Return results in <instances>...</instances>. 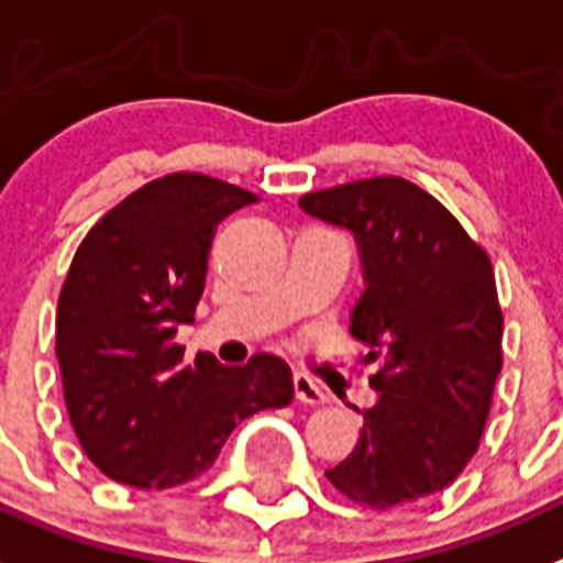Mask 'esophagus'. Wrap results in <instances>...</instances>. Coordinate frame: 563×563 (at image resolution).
<instances>
[{"label":"esophagus","instance_id":"34e87169","mask_svg":"<svg viewBox=\"0 0 563 563\" xmlns=\"http://www.w3.org/2000/svg\"><path fill=\"white\" fill-rule=\"evenodd\" d=\"M292 388H296V397H299L301 402H308V406H322V402H328V394L316 385V379H310V376L301 374V371L292 374Z\"/></svg>","mask_w":563,"mask_h":563}]
</instances>
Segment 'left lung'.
<instances>
[{
  "mask_svg": "<svg viewBox=\"0 0 563 563\" xmlns=\"http://www.w3.org/2000/svg\"><path fill=\"white\" fill-rule=\"evenodd\" d=\"M299 207L360 244L351 333L368 347L376 391L356 408L354 452L324 477L371 509L443 492L475 457L504 365L489 255L438 198L394 175L308 192Z\"/></svg>",
  "mask_w": 563,
  "mask_h": 563,
  "instance_id": "left-lung-1",
  "label": "left lung"
}]
</instances>
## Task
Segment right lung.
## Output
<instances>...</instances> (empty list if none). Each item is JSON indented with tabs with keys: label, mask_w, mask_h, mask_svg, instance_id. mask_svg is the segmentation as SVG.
<instances>
[{
	"label": "right lung",
	"mask_w": 563,
	"mask_h": 563,
	"mask_svg": "<svg viewBox=\"0 0 563 563\" xmlns=\"http://www.w3.org/2000/svg\"><path fill=\"white\" fill-rule=\"evenodd\" d=\"M255 203L227 180L172 172L109 209L74 253L57 305V360L82 452L106 477L172 489L216 463L241 420L285 408V360L184 362L178 324L207 285L216 227Z\"/></svg>",
	"instance_id": "add662e5"
}]
</instances>
